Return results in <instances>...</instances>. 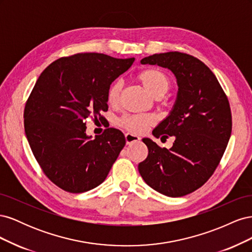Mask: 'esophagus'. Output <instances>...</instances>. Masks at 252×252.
I'll use <instances>...</instances> for the list:
<instances>
[{
	"instance_id": "obj_1",
	"label": "esophagus",
	"mask_w": 252,
	"mask_h": 252,
	"mask_svg": "<svg viewBox=\"0 0 252 252\" xmlns=\"http://www.w3.org/2000/svg\"><path fill=\"white\" fill-rule=\"evenodd\" d=\"M125 139H126V144H127V145H130V144H132V143H134V142L140 141V136L128 132V133L125 134Z\"/></svg>"
}]
</instances>
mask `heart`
<instances>
[{"label":"heart","instance_id":"heart-1","mask_svg":"<svg viewBox=\"0 0 252 252\" xmlns=\"http://www.w3.org/2000/svg\"><path fill=\"white\" fill-rule=\"evenodd\" d=\"M138 80L142 83L144 88L146 89L152 96H163L170 88V80L164 71L158 68H146L138 74ZM122 89V84L120 81L113 82L107 91V101L109 104H116L119 100L120 93ZM154 119L147 114H138V116H126L123 117L119 124L126 128L127 130L141 133L150 124H152Z\"/></svg>","mask_w":252,"mask_h":252}]
</instances>
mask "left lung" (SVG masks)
<instances>
[{"instance_id": "left-lung-1", "label": "left lung", "mask_w": 252, "mask_h": 252, "mask_svg": "<svg viewBox=\"0 0 252 252\" xmlns=\"http://www.w3.org/2000/svg\"><path fill=\"white\" fill-rule=\"evenodd\" d=\"M141 64L168 68L179 89L168 117L152 131L156 138L173 135L172 147L161 148L144 138L148 156L139 164L140 174L164 195L191 193L208 181L224 155L232 129L229 102L216 75L192 56L156 53L142 59Z\"/></svg>"}]
</instances>
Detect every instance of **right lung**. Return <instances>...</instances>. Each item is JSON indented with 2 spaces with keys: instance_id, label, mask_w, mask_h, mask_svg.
I'll use <instances>...</instances> for the list:
<instances>
[{
  "instance_id": "obj_1",
  "label": "right lung",
  "mask_w": 252,
  "mask_h": 252,
  "mask_svg": "<svg viewBox=\"0 0 252 252\" xmlns=\"http://www.w3.org/2000/svg\"><path fill=\"white\" fill-rule=\"evenodd\" d=\"M133 62L78 53L52 62L37 79L25 105V133L44 173L65 191L81 193L102 184L125 146L119 129L93 139L84 121L103 118L111 83Z\"/></svg>"
}]
</instances>
